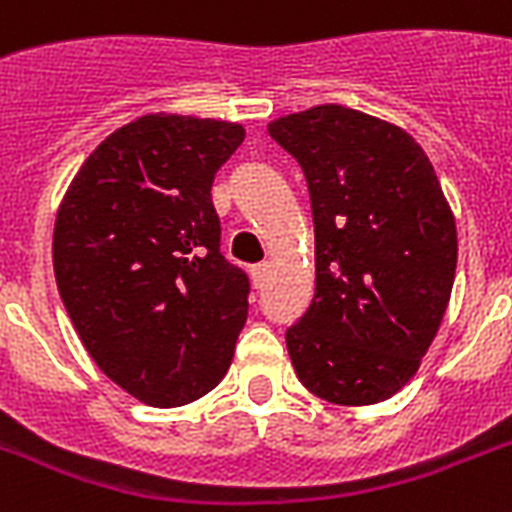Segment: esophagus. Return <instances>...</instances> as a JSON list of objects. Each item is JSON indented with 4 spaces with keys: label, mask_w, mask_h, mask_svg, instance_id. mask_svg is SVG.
<instances>
[{
    "label": "esophagus",
    "mask_w": 512,
    "mask_h": 512,
    "mask_svg": "<svg viewBox=\"0 0 512 512\" xmlns=\"http://www.w3.org/2000/svg\"><path fill=\"white\" fill-rule=\"evenodd\" d=\"M268 268H271V265H268V263L252 265V279H255L257 287H260V284H263V281H265V276H268Z\"/></svg>",
    "instance_id": "esophagus-1"
}]
</instances>
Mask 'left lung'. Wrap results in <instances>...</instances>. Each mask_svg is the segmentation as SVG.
<instances>
[{
    "mask_svg": "<svg viewBox=\"0 0 512 512\" xmlns=\"http://www.w3.org/2000/svg\"><path fill=\"white\" fill-rule=\"evenodd\" d=\"M268 132L303 167L316 233L292 366L329 404L385 401L417 374L452 297L457 228L436 170L409 132L335 103Z\"/></svg>",
    "mask_w": 512,
    "mask_h": 512,
    "instance_id": "left-lung-1",
    "label": "left lung"
}]
</instances>
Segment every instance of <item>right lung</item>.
<instances>
[{
    "instance_id": "1",
    "label": "right lung",
    "mask_w": 512,
    "mask_h": 512,
    "mask_svg": "<svg viewBox=\"0 0 512 512\" xmlns=\"http://www.w3.org/2000/svg\"><path fill=\"white\" fill-rule=\"evenodd\" d=\"M241 140L233 122L140 116L87 156L60 201V300L100 372L148 406L215 388L247 321L249 279L220 252L209 193Z\"/></svg>"
}]
</instances>
